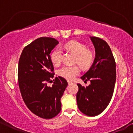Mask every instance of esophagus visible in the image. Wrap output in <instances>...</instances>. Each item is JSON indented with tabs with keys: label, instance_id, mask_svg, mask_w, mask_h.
<instances>
[{
	"label": "esophagus",
	"instance_id": "esophagus-1",
	"mask_svg": "<svg viewBox=\"0 0 133 133\" xmlns=\"http://www.w3.org/2000/svg\"><path fill=\"white\" fill-rule=\"evenodd\" d=\"M72 83V81H68V84H71Z\"/></svg>",
	"mask_w": 133,
	"mask_h": 133
}]
</instances>
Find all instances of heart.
<instances>
[{
  "instance_id": "1",
  "label": "heart",
  "mask_w": 133,
  "mask_h": 133,
  "mask_svg": "<svg viewBox=\"0 0 133 133\" xmlns=\"http://www.w3.org/2000/svg\"><path fill=\"white\" fill-rule=\"evenodd\" d=\"M64 47L76 55L75 62L83 68H87L91 65L94 59L92 52L87 50L84 45L76 41H70L64 45ZM51 60L54 65L61 63L62 51L60 47H57L52 52ZM80 72V69L77 65H64L58 71L59 76L68 80H72Z\"/></svg>"
}]
</instances>
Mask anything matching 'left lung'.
Wrapping results in <instances>:
<instances>
[{
    "label": "left lung",
    "instance_id": "1",
    "mask_svg": "<svg viewBox=\"0 0 133 133\" xmlns=\"http://www.w3.org/2000/svg\"><path fill=\"white\" fill-rule=\"evenodd\" d=\"M95 48V58L89 69L81 79L91 84L82 86L77 84V107L89 116L101 113L110 103L116 80V62L110 47L105 41L89 36Z\"/></svg>",
    "mask_w": 133,
    "mask_h": 133
}]
</instances>
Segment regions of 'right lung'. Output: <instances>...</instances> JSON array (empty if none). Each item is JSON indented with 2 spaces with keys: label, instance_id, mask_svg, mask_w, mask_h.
Wrapping results in <instances>:
<instances>
[{
  "label": "right lung",
  "instance_id": "add662e5",
  "mask_svg": "<svg viewBox=\"0 0 133 133\" xmlns=\"http://www.w3.org/2000/svg\"><path fill=\"white\" fill-rule=\"evenodd\" d=\"M59 44L51 37H40L24 47L18 65V81L21 95L29 110L44 119H51L61 110V98L68 82L63 77H56L50 53Z\"/></svg>",
  "mask_w": 133,
  "mask_h": 133
}]
</instances>
